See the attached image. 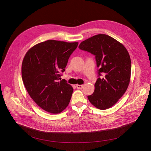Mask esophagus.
I'll return each mask as SVG.
<instances>
[{
	"instance_id": "esophagus-1",
	"label": "esophagus",
	"mask_w": 151,
	"mask_h": 151,
	"mask_svg": "<svg viewBox=\"0 0 151 151\" xmlns=\"http://www.w3.org/2000/svg\"><path fill=\"white\" fill-rule=\"evenodd\" d=\"M76 88H78V89H82L83 88V87H84V86H83V85H76Z\"/></svg>"
}]
</instances>
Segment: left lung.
<instances>
[{
    "label": "left lung",
    "instance_id": "1",
    "mask_svg": "<svg viewBox=\"0 0 151 151\" xmlns=\"http://www.w3.org/2000/svg\"><path fill=\"white\" fill-rule=\"evenodd\" d=\"M79 48L96 56L99 78L94 91L88 96L97 109L105 110L115 105L127 91L131 78V59L126 48L114 38L99 34L82 41Z\"/></svg>",
    "mask_w": 151,
    "mask_h": 151
}]
</instances>
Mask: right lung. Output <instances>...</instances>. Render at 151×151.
<instances>
[{
    "mask_svg": "<svg viewBox=\"0 0 151 151\" xmlns=\"http://www.w3.org/2000/svg\"><path fill=\"white\" fill-rule=\"evenodd\" d=\"M78 42L48 40L26 52L21 66L24 85L33 101L46 112L58 114L69 105L73 89L66 80L58 81Z\"/></svg>",
    "mask_w": 151,
    "mask_h": 151,
    "instance_id": "1",
    "label": "right lung"
}]
</instances>
